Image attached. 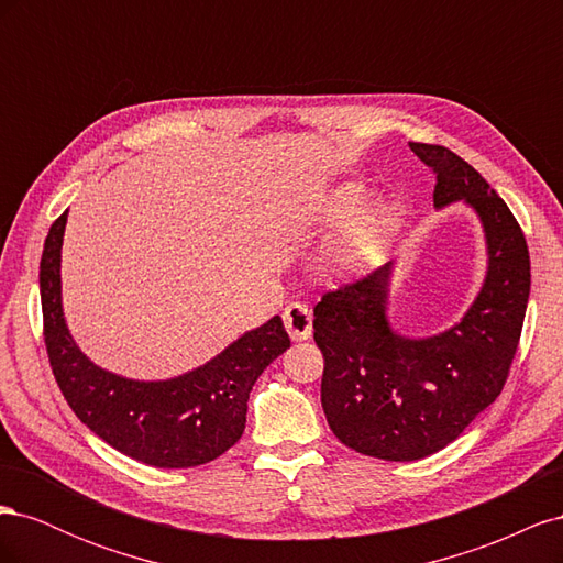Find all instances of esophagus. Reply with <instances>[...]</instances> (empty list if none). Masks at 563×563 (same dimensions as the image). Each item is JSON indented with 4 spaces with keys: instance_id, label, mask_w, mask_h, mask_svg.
I'll list each match as a JSON object with an SVG mask.
<instances>
[{
    "instance_id": "obj_1",
    "label": "esophagus",
    "mask_w": 563,
    "mask_h": 563,
    "mask_svg": "<svg viewBox=\"0 0 563 563\" xmlns=\"http://www.w3.org/2000/svg\"><path fill=\"white\" fill-rule=\"evenodd\" d=\"M284 327L291 340H308L312 335V310L302 302L286 305L284 310Z\"/></svg>"
}]
</instances>
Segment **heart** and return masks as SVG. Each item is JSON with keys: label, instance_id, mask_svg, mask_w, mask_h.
<instances>
[{"label": "heart", "instance_id": "obj_1", "mask_svg": "<svg viewBox=\"0 0 563 563\" xmlns=\"http://www.w3.org/2000/svg\"><path fill=\"white\" fill-rule=\"evenodd\" d=\"M364 190L360 185H345L333 195L329 211L343 216L360 203ZM391 223V209L385 201L368 203L356 213L350 223L338 232L335 240L327 249V265L335 275H360L373 258V253L383 244Z\"/></svg>", "mask_w": 563, "mask_h": 563}]
</instances>
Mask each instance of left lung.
Segmentation results:
<instances>
[{"label":"left lung","mask_w":563,"mask_h":563,"mask_svg":"<svg viewBox=\"0 0 563 563\" xmlns=\"http://www.w3.org/2000/svg\"><path fill=\"white\" fill-rule=\"evenodd\" d=\"M437 174L434 209L463 201L479 218L486 275L451 329L408 338L391 329L395 263L327 294L314 308L323 354L321 406L333 434L371 457L411 463L455 441L498 399L531 294V261L512 211L479 172L441 145L408 143Z\"/></svg>","instance_id":"8db88e82"}]
</instances>
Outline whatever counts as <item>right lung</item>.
I'll use <instances>...</instances> for the list:
<instances>
[{
  "mask_svg": "<svg viewBox=\"0 0 563 563\" xmlns=\"http://www.w3.org/2000/svg\"><path fill=\"white\" fill-rule=\"evenodd\" d=\"M67 211L51 225L40 263L44 343L63 397L91 432L133 460L180 470L211 463L246 428V401L261 373L291 347L282 317L246 331L213 360L166 380H133L100 368L67 329L60 249Z\"/></svg>",
  "mask_w": 563,
  "mask_h": 563,
  "instance_id": "obj_1",
  "label": "right lung"
}]
</instances>
